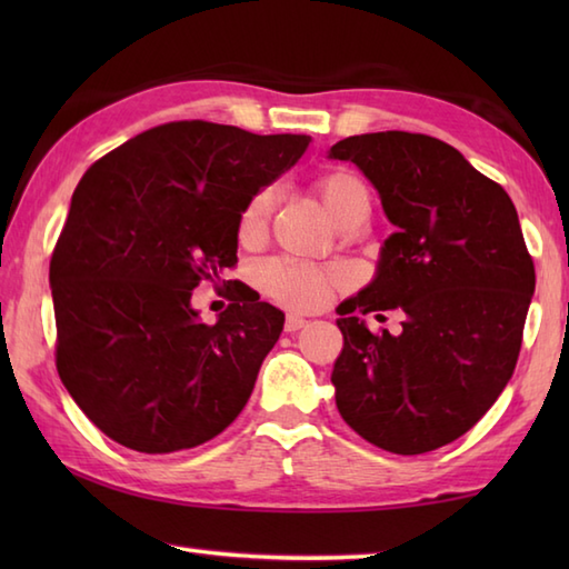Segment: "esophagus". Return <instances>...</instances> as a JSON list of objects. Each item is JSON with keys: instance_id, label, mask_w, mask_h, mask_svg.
I'll return each mask as SVG.
<instances>
[{"instance_id": "esophagus-1", "label": "esophagus", "mask_w": 569, "mask_h": 569, "mask_svg": "<svg viewBox=\"0 0 569 569\" xmlns=\"http://www.w3.org/2000/svg\"><path fill=\"white\" fill-rule=\"evenodd\" d=\"M306 325H308V320H306V318H300V316H293V312H291V316H286V322H283V330H286V332H298L300 328H306Z\"/></svg>"}]
</instances>
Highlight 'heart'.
I'll use <instances>...</instances> for the list:
<instances>
[{
  "mask_svg": "<svg viewBox=\"0 0 569 569\" xmlns=\"http://www.w3.org/2000/svg\"><path fill=\"white\" fill-rule=\"evenodd\" d=\"M318 192L325 204V212L330 214V220L337 224L345 214L352 210L367 208L371 192L365 180L349 171H335L322 176L318 180ZM273 202L271 190H259L253 196L247 208L241 210L239 217V234L249 239L259 234L266 220H269ZM340 281V276L330 269H320V266L293 261V259H269L259 266L257 283L261 291L278 300L281 306L296 308V310H316L325 306V300L330 298V291L335 283Z\"/></svg>",
  "mask_w": 569,
  "mask_h": 569,
  "instance_id": "heart-1",
  "label": "heart"
}]
</instances>
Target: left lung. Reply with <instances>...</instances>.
<instances>
[{"mask_svg": "<svg viewBox=\"0 0 569 569\" xmlns=\"http://www.w3.org/2000/svg\"><path fill=\"white\" fill-rule=\"evenodd\" d=\"M330 156L365 171L396 224L377 278L337 308V410L386 452L438 450L477 426L521 352L536 266L516 208L497 180L428 134L349 137ZM391 307L407 312L398 336L356 318Z\"/></svg>", "mask_w": 569, "mask_h": 569, "instance_id": "8db88e82", "label": "left lung"}]
</instances>
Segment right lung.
I'll use <instances>...</instances> for the list:
<instances>
[{
	"mask_svg": "<svg viewBox=\"0 0 569 569\" xmlns=\"http://www.w3.org/2000/svg\"><path fill=\"white\" fill-rule=\"evenodd\" d=\"M308 143L186 119L84 171L48 278L58 377L107 438L147 455L190 450L247 406L283 312L222 273L237 266L241 210ZM202 280L230 300L212 326L189 306Z\"/></svg>",
	"mask_w": 569,
	"mask_h": 569,
	"instance_id": "right-lung-1",
	"label": "right lung"
}]
</instances>
